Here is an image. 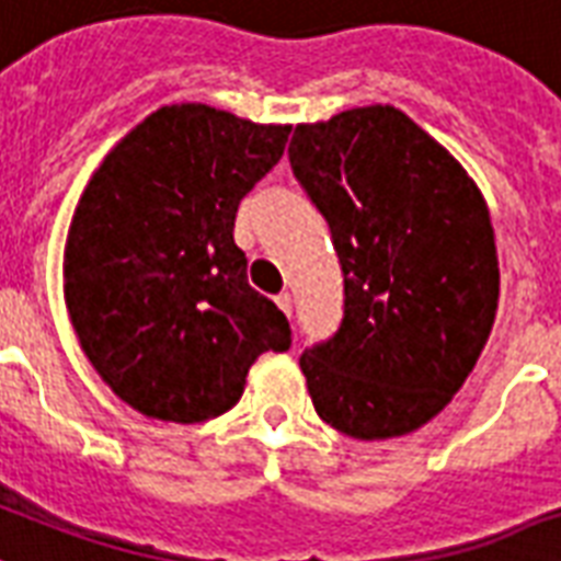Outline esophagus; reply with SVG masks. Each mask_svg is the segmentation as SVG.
Here are the masks:
<instances>
[{
    "label": "esophagus",
    "mask_w": 561,
    "mask_h": 561,
    "mask_svg": "<svg viewBox=\"0 0 561 561\" xmlns=\"http://www.w3.org/2000/svg\"><path fill=\"white\" fill-rule=\"evenodd\" d=\"M276 306H279V309L285 311V314H288V318H290V309H294V302H290L288 290H282L279 297H276Z\"/></svg>",
    "instance_id": "1"
}]
</instances>
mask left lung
<instances>
[{"mask_svg": "<svg viewBox=\"0 0 561 561\" xmlns=\"http://www.w3.org/2000/svg\"><path fill=\"white\" fill-rule=\"evenodd\" d=\"M288 158L344 273L341 327L299 356L314 412L362 442L412 433L450 403L494 327L485 199L391 105L297 126Z\"/></svg>", "mask_w": 561, "mask_h": 561, "instance_id": "1", "label": "left lung"}]
</instances>
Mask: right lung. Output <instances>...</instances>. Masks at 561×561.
I'll return each instance as SVG.
<instances>
[{"label":"right lung","mask_w":561,"mask_h":561,"mask_svg":"<svg viewBox=\"0 0 561 561\" xmlns=\"http://www.w3.org/2000/svg\"><path fill=\"white\" fill-rule=\"evenodd\" d=\"M290 126L167 105L128 131L84 187L64 297L84 356L147 417L229 412L255 358L290 347L288 318L250 288L234 214Z\"/></svg>","instance_id":"obj_1"}]
</instances>
